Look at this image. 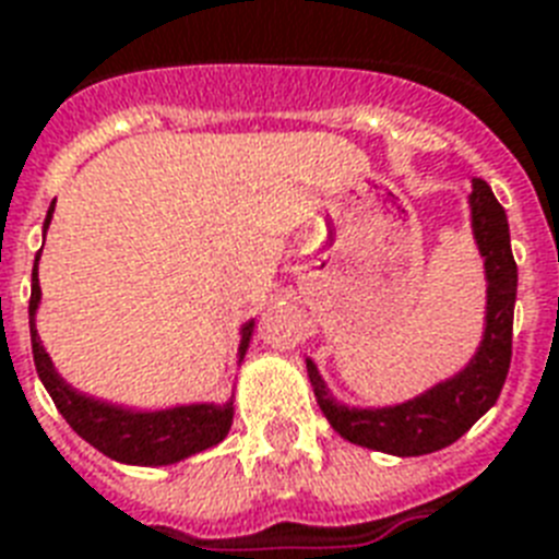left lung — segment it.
I'll use <instances>...</instances> for the list:
<instances>
[{"mask_svg": "<svg viewBox=\"0 0 559 559\" xmlns=\"http://www.w3.org/2000/svg\"><path fill=\"white\" fill-rule=\"evenodd\" d=\"M473 231L487 270V328L476 359L459 377L435 385L424 397L389 408H348L333 403L313 362H307L316 400L336 432L350 443L389 455H426L459 441L499 400L513 345L516 261L511 252L508 214L485 179H473Z\"/></svg>", "mask_w": 559, "mask_h": 559, "instance_id": "left-lung-1", "label": "left lung"}]
</instances>
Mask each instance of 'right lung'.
<instances>
[{"label": "right lung", "instance_id": "right-lung-1", "mask_svg": "<svg viewBox=\"0 0 559 559\" xmlns=\"http://www.w3.org/2000/svg\"><path fill=\"white\" fill-rule=\"evenodd\" d=\"M51 211H55V202L48 209L46 228L48 219H51ZM37 261H34V272H31L28 301L31 354H34L39 380L55 400L57 412L66 417V424L72 426L83 441H90L95 450H100L109 459L153 467V464H174L179 459H188L193 452L209 450V447L226 438L228 426H231V403H226V406H179L170 408V412L135 415V412H124V408L104 406L98 400L83 397V394L69 389L51 368V359L43 350L37 331H34V310L39 305ZM249 336H252V324L243 328L240 354L249 345Z\"/></svg>", "mask_w": 559, "mask_h": 559}]
</instances>
